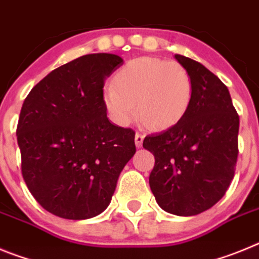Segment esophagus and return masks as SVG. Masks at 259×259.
Returning <instances> with one entry per match:
<instances>
[{
    "instance_id": "obj_1",
    "label": "esophagus",
    "mask_w": 259,
    "mask_h": 259,
    "mask_svg": "<svg viewBox=\"0 0 259 259\" xmlns=\"http://www.w3.org/2000/svg\"><path fill=\"white\" fill-rule=\"evenodd\" d=\"M143 141H144V135L137 132V134L135 135V144H136L137 148H141V146H143Z\"/></svg>"
}]
</instances>
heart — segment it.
Instances as JSON below:
<instances>
[{"label":"heart","instance_id":"obj_1","mask_svg":"<svg viewBox=\"0 0 259 259\" xmlns=\"http://www.w3.org/2000/svg\"><path fill=\"white\" fill-rule=\"evenodd\" d=\"M192 95V77L179 62L141 57L116 72L114 87L105 88L104 102L118 124H130L137 111L139 119L148 127L163 130L185 115Z\"/></svg>","mask_w":259,"mask_h":259}]
</instances>
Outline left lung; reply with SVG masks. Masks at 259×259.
<instances>
[{
	"mask_svg": "<svg viewBox=\"0 0 259 259\" xmlns=\"http://www.w3.org/2000/svg\"><path fill=\"white\" fill-rule=\"evenodd\" d=\"M193 83L185 115L161 134L146 136L143 146L155 164L149 185L164 211L197 215L218 202L235 175L239 154V115L228 88L200 62L175 54Z\"/></svg>",
	"mask_w": 259,
	"mask_h": 259,
	"instance_id": "1",
	"label": "left lung"
}]
</instances>
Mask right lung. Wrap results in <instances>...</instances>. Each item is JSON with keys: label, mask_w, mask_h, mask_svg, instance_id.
Wrapping results in <instances>:
<instances>
[{"label": "right lung", "mask_w": 259, "mask_h": 259, "mask_svg": "<svg viewBox=\"0 0 259 259\" xmlns=\"http://www.w3.org/2000/svg\"><path fill=\"white\" fill-rule=\"evenodd\" d=\"M116 54L79 57L53 70L23 102L17 136L22 174L47 211L81 221L111 202L119 175L136 153L135 132L110 123L105 79Z\"/></svg>", "instance_id": "obj_1"}]
</instances>
